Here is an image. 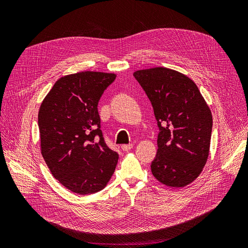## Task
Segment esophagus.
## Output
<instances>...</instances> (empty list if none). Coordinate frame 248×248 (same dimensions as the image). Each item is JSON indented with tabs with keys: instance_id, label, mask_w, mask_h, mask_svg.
Segmentation results:
<instances>
[{
	"instance_id": "34e87169",
	"label": "esophagus",
	"mask_w": 248,
	"mask_h": 248,
	"mask_svg": "<svg viewBox=\"0 0 248 248\" xmlns=\"http://www.w3.org/2000/svg\"><path fill=\"white\" fill-rule=\"evenodd\" d=\"M121 148L124 150V151H129L130 149L133 148V144H128V145H122Z\"/></svg>"
}]
</instances>
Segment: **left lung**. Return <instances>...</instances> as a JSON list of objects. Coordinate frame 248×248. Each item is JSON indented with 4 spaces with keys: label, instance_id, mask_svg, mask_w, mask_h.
Segmentation results:
<instances>
[{
    "label": "left lung",
    "instance_id": "1",
    "mask_svg": "<svg viewBox=\"0 0 248 248\" xmlns=\"http://www.w3.org/2000/svg\"><path fill=\"white\" fill-rule=\"evenodd\" d=\"M133 77L151 101L159 127L153 176L170 187L190 184L209 156L213 120L207 102L194 81L176 70L155 67Z\"/></svg>",
    "mask_w": 248,
    "mask_h": 248
}]
</instances>
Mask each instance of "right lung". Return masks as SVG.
<instances>
[{"instance_id": "add662e5", "label": "right lung", "mask_w": 248, "mask_h": 248, "mask_svg": "<svg viewBox=\"0 0 248 248\" xmlns=\"http://www.w3.org/2000/svg\"><path fill=\"white\" fill-rule=\"evenodd\" d=\"M115 73L82 71L59 78L38 112L41 154L58 181L78 194L98 192L119 155L102 137L97 106Z\"/></svg>"}]
</instances>
